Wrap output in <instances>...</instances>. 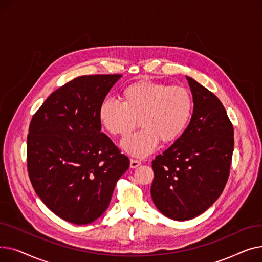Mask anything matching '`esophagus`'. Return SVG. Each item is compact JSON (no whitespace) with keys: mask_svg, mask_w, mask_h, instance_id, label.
<instances>
[{"mask_svg":"<svg viewBox=\"0 0 262 262\" xmlns=\"http://www.w3.org/2000/svg\"><path fill=\"white\" fill-rule=\"evenodd\" d=\"M141 164L140 160H137V159H130V168L132 169H136L137 167H139Z\"/></svg>","mask_w":262,"mask_h":262,"instance_id":"obj_1","label":"esophagus"}]
</instances>
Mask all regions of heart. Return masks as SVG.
I'll list each match as a JSON object with an SVG mask.
<instances>
[{
    "label": "heart",
    "instance_id": "heart-1",
    "mask_svg": "<svg viewBox=\"0 0 262 262\" xmlns=\"http://www.w3.org/2000/svg\"><path fill=\"white\" fill-rule=\"evenodd\" d=\"M122 103L108 99L101 103L99 121L115 137L125 138L137 126L142 128L122 142V148L135 157L153 153L160 141L175 142L187 129L193 114V100L182 86L138 80L121 92Z\"/></svg>",
    "mask_w": 262,
    "mask_h": 262
}]
</instances>
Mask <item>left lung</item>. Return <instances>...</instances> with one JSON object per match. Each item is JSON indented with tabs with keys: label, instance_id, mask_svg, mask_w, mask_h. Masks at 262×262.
<instances>
[{
	"label": "left lung",
	"instance_id": "obj_1",
	"mask_svg": "<svg viewBox=\"0 0 262 262\" xmlns=\"http://www.w3.org/2000/svg\"><path fill=\"white\" fill-rule=\"evenodd\" d=\"M186 78L194 104L191 121L152 161L150 195L157 209L176 221L202 214L221 195L233 152V127L223 104L196 80Z\"/></svg>",
	"mask_w": 262,
	"mask_h": 262
}]
</instances>
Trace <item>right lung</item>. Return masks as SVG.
<instances>
[{"label":"right lung","mask_w":262,"mask_h":262,"mask_svg":"<svg viewBox=\"0 0 262 262\" xmlns=\"http://www.w3.org/2000/svg\"><path fill=\"white\" fill-rule=\"evenodd\" d=\"M121 74L85 75L54 91L33 116L27 171L55 214L89 224L108 208L129 159L101 132L99 108Z\"/></svg>","instance_id":"obj_1"}]
</instances>
